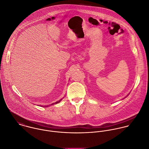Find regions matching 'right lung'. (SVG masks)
<instances>
[{"label":"right lung","mask_w":149,"mask_h":149,"mask_svg":"<svg viewBox=\"0 0 149 149\" xmlns=\"http://www.w3.org/2000/svg\"><path fill=\"white\" fill-rule=\"evenodd\" d=\"M61 100H62V99L60 100L59 101H56V102H55V103H53V104H51V105H54V104H58V103H59V102H60L61 101ZM48 106H49V105H47V106H45V107L44 106V107H48Z\"/></svg>","instance_id":"right-lung-1"}]
</instances>
